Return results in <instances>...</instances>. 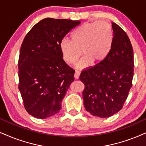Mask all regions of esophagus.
<instances>
[{"label":"esophagus","mask_w":146,"mask_h":146,"mask_svg":"<svg viewBox=\"0 0 146 146\" xmlns=\"http://www.w3.org/2000/svg\"><path fill=\"white\" fill-rule=\"evenodd\" d=\"M80 72L78 71V70H76V72H75L74 73V78L75 79H78L79 78V76H80Z\"/></svg>","instance_id":"34e87169"}]
</instances>
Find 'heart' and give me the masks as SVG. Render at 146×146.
Wrapping results in <instances>:
<instances>
[{
	"label": "heart",
	"mask_w": 146,
	"mask_h": 146,
	"mask_svg": "<svg viewBox=\"0 0 146 146\" xmlns=\"http://www.w3.org/2000/svg\"><path fill=\"white\" fill-rule=\"evenodd\" d=\"M114 40L112 27L106 21L86 23L74 31L71 41L63 40L60 49L63 58L74 64L82 55L84 57L77 64L79 68L89 66L91 62L100 64L111 51Z\"/></svg>",
	"instance_id": "b5f03b06"
}]
</instances>
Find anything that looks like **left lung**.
Listing matches in <instances>:
<instances>
[{"mask_svg": "<svg viewBox=\"0 0 146 146\" xmlns=\"http://www.w3.org/2000/svg\"><path fill=\"white\" fill-rule=\"evenodd\" d=\"M114 40L111 51L102 62L81 72L86 110L93 116L108 118L119 111L132 87L133 51L126 32L111 23Z\"/></svg>", "mask_w": 146, "mask_h": 146, "instance_id": "left-lung-1", "label": "left lung"}]
</instances>
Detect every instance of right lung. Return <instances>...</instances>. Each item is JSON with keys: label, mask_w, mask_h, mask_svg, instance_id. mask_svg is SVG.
Instances as JSON below:
<instances>
[{"label": "right lung", "mask_w": 146, "mask_h": 146, "mask_svg": "<svg viewBox=\"0 0 146 146\" xmlns=\"http://www.w3.org/2000/svg\"><path fill=\"white\" fill-rule=\"evenodd\" d=\"M80 21L45 18L24 38L19 53V89L28 114L44 119L58 113L75 71L63 59L60 44Z\"/></svg>", "instance_id": "right-lung-1"}]
</instances>
